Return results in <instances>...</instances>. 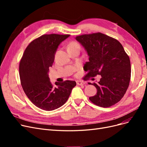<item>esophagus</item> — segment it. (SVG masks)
<instances>
[{
  "label": "esophagus",
  "instance_id": "obj_1",
  "mask_svg": "<svg viewBox=\"0 0 147 147\" xmlns=\"http://www.w3.org/2000/svg\"><path fill=\"white\" fill-rule=\"evenodd\" d=\"M77 85H84V84H85V83L83 81L78 80V81H77Z\"/></svg>",
  "mask_w": 147,
  "mask_h": 147
}]
</instances>
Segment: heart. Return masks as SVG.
Segmentation results:
<instances>
[{
  "label": "heart",
  "instance_id": "heart-1",
  "mask_svg": "<svg viewBox=\"0 0 147 147\" xmlns=\"http://www.w3.org/2000/svg\"><path fill=\"white\" fill-rule=\"evenodd\" d=\"M75 48H80V46L79 44L76 42H71L69 43L68 47H67V49Z\"/></svg>",
  "mask_w": 147,
  "mask_h": 147
}]
</instances>
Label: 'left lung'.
Wrapping results in <instances>:
<instances>
[{
    "mask_svg": "<svg viewBox=\"0 0 147 147\" xmlns=\"http://www.w3.org/2000/svg\"><path fill=\"white\" fill-rule=\"evenodd\" d=\"M75 38L89 56L83 67L88 72L84 78L101 77L99 82L91 84L97 93L89 99L102 107L117 104L125 94L131 79L130 59L123 47L117 39L100 32L78 35Z\"/></svg>",
    "mask_w": 147,
    "mask_h": 147,
    "instance_id": "obj_1",
    "label": "left lung"
}]
</instances>
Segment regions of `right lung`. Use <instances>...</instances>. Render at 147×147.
Returning a JSON list of instances; mask_svg holds the SVG:
<instances>
[{
  "label": "right lung",
  "instance_id": "1",
  "mask_svg": "<svg viewBox=\"0 0 147 147\" xmlns=\"http://www.w3.org/2000/svg\"><path fill=\"white\" fill-rule=\"evenodd\" d=\"M69 34H44L31 42L20 63V77L26 95L39 109L51 111L58 109L69 99L75 81H50L49 68L52 67L59 45L69 37Z\"/></svg>",
  "mask_w": 147,
  "mask_h": 147
}]
</instances>
